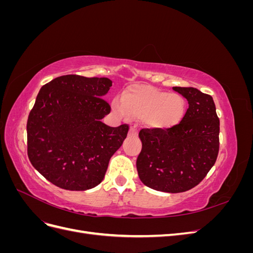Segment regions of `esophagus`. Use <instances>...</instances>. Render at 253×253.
<instances>
[{
	"instance_id": "esophagus-1",
	"label": "esophagus",
	"mask_w": 253,
	"mask_h": 253,
	"mask_svg": "<svg viewBox=\"0 0 253 253\" xmlns=\"http://www.w3.org/2000/svg\"><path fill=\"white\" fill-rule=\"evenodd\" d=\"M137 129L135 127H129V131H128V136H137Z\"/></svg>"
}]
</instances>
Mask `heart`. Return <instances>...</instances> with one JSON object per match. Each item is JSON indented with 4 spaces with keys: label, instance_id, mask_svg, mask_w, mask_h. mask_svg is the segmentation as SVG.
Listing matches in <instances>:
<instances>
[{
    "label": "heart",
    "instance_id": "1",
    "mask_svg": "<svg viewBox=\"0 0 253 253\" xmlns=\"http://www.w3.org/2000/svg\"><path fill=\"white\" fill-rule=\"evenodd\" d=\"M112 108L122 118L131 116L142 119L151 128L168 129L179 124L186 103L177 93H166L150 85L135 84L122 93L121 101L114 99Z\"/></svg>",
    "mask_w": 253,
    "mask_h": 253
}]
</instances>
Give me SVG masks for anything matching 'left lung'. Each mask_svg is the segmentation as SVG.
Returning <instances> with one entry per match:
<instances>
[{
    "label": "left lung",
    "instance_id": "obj_1",
    "mask_svg": "<svg viewBox=\"0 0 253 253\" xmlns=\"http://www.w3.org/2000/svg\"><path fill=\"white\" fill-rule=\"evenodd\" d=\"M189 108L177 126L168 129L142 128V149L136 162L145 186L180 193L197 186L216 162L219 119L210 95L194 87H173Z\"/></svg>",
    "mask_w": 253,
    "mask_h": 253
}]
</instances>
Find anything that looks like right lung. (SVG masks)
<instances>
[{"label": "right lung", "instance_id": "obj_1", "mask_svg": "<svg viewBox=\"0 0 253 253\" xmlns=\"http://www.w3.org/2000/svg\"><path fill=\"white\" fill-rule=\"evenodd\" d=\"M112 81L65 75L43 85L27 120V154L53 185L85 191L100 183L128 126L101 121L111 106L103 97Z\"/></svg>", "mask_w": 253, "mask_h": 253}]
</instances>
